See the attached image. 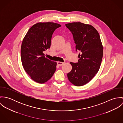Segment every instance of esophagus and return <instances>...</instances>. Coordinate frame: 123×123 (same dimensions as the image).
<instances>
[{
  "label": "esophagus",
  "instance_id": "esophagus-1",
  "mask_svg": "<svg viewBox=\"0 0 123 123\" xmlns=\"http://www.w3.org/2000/svg\"><path fill=\"white\" fill-rule=\"evenodd\" d=\"M64 63V62H57V64H58V65H59V66H62V65Z\"/></svg>",
  "mask_w": 123,
  "mask_h": 123
}]
</instances>
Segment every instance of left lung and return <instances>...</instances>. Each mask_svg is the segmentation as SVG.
<instances>
[{
  "label": "left lung",
  "instance_id": "obj_1",
  "mask_svg": "<svg viewBox=\"0 0 123 123\" xmlns=\"http://www.w3.org/2000/svg\"><path fill=\"white\" fill-rule=\"evenodd\" d=\"M73 35L76 51L80 52L78 62H70L72 70L67 74L71 83L81 86L90 81L100 68L103 46L100 36L92 25L80 22L65 25Z\"/></svg>",
  "mask_w": 123,
  "mask_h": 123
}]
</instances>
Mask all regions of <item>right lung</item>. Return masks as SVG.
Returning a JSON list of instances; mask_svg holds the SVG:
<instances>
[{"label": "right lung", "instance_id": "1", "mask_svg": "<svg viewBox=\"0 0 123 123\" xmlns=\"http://www.w3.org/2000/svg\"><path fill=\"white\" fill-rule=\"evenodd\" d=\"M60 26L58 24L51 22L35 24L23 40L21 48L22 65L26 72L36 82H46L56 70L57 63L46 58L43 52L50 48L53 33Z\"/></svg>", "mask_w": 123, "mask_h": 123}]
</instances>
